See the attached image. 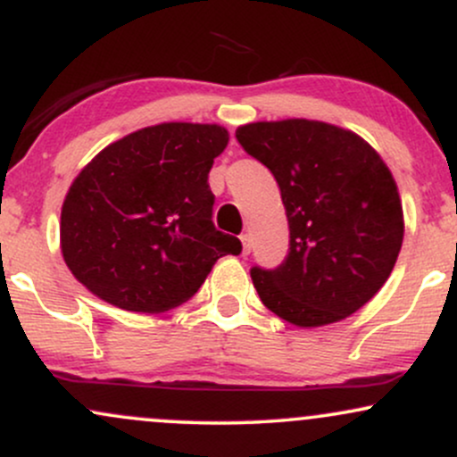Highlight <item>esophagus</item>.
Instances as JSON below:
<instances>
[{"label":"esophagus","mask_w":457,"mask_h":457,"mask_svg":"<svg viewBox=\"0 0 457 457\" xmlns=\"http://www.w3.org/2000/svg\"><path fill=\"white\" fill-rule=\"evenodd\" d=\"M240 243H243V253L249 255L251 253V236L243 234V236H240Z\"/></svg>","instance_id":"34e87169"}]
</instances>
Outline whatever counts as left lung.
I'll return each instance as SVG.
<instances>
[{"instance_id":"left-lung-1","label":"left lung","mask_w":457,"mask_h":457,"mask_svg":"<svg viewBox=\"0 0 457 457\" xmlns=\"http://www.w3.org/2000/svg\"><path fill=\"white\" fill-rule=\"evenodd\" d=\"M275 176L290 225L279 269L251 270L266 307L301 328L342 322L378 295L403 240L395 178L353 130L287 118L236 129Z\"/></svg>"}]
</instances>
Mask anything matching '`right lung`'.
<instances>
[{"label": "right lung", "instance_id": "right-lung-1", "mask_svg": "<svg viewBox=\"0 0 457 457\" xmlns=\"http://www.w3.org/2000/svg\"><path fill=\"white\" fill-rule=\"evenodd\" d=\"M228 141L221 124L162 122L98 152L62 204L60 249L72 277L127 312L187 303L214 262L243 251L212 225L208 174Z\"/></svg>", "mask_w": 457, "mask_h": 457}]
</instances>
